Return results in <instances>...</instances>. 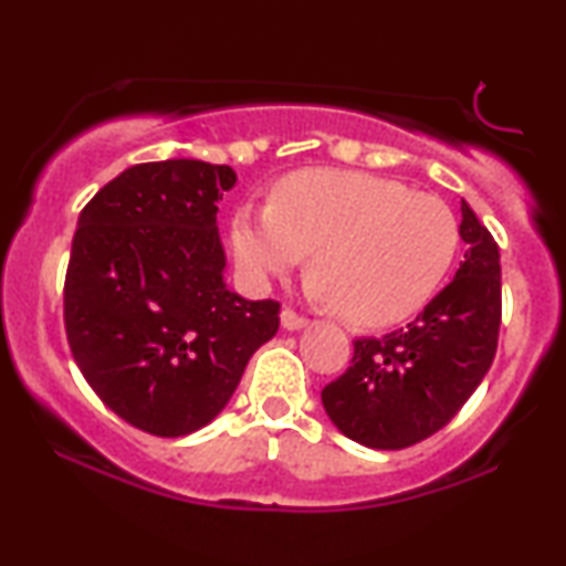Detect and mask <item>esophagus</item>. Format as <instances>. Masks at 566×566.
Segmentation results:
<instances>
[{"label": "esophagus", "mask_w": 566, "mask_h": 566, "mask_svg": "<svg viewBox=\"0 0 566 566\" xmlns=\"http://www.w3.org/2000/svg\"><path fill=\"white\" fill-rule=\"evenodd\" d=\"M282 327L290 329V333H297V329L308 327V319H305V316H301V314H295L292 308H284L282 311Z\"/></svg>", "instance_id": "esophagus-1"}]
</instances>
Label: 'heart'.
I'll list each match as a JSON object with an SVG mask.
<instances>
[{
    "label": "heart",
    "mask_w": 566,
    "mask_h": 566,
    "mask_svg": "<svg viewBox=\"0 0 566 566\" xmlns=\"http://www.w3.org/2000/svg\"><path fill=\"white\" fill-rule=\"evenodd\" d=\"M239 271L255 287L314 250L308 295L365 327L396 324L431 301L460 247L458 218L431 193L367 172L303 170L269 205L231 220Z\"/></svg>",
    "instance_id": "obj_1"
}]
</instances>
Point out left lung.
<instances>
[{
    "instance_id": "8db88e82",
    "label": "left lung",
    "mask_w": 566,
    "mask_h": 566,
    "mask_svg": "<svg viewBox=\"0 0 566 566\" xmlns=\"http://www.w3.org/2000/svg\"><path fill=\"white\" fill-rule=\"evenodd\" d=\"M460 216L469 250L452 282L407 327L354 340L346 375L324 386V412L343 437L373 450L418 444L450 423L492 367L500 252L465 199Z\"/></svg>"
}]
</instances>
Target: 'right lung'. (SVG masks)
<instances>
[{"mask_svg":"<svg viewBox=\"0 0 566 566\" xmlns=\"http://www.w3.org/2000/svg\"><path fill=\"white\" fill-rule=\"evenodd\" d=\"M229 165L146 161L106 184L76 223L63 319L76 367L122 420L186 437L216 420L279 329L276 301L226 284L218 201Z\"/></svg>","mask_w":566,"mask_h":566,"instance_id":"1","label":"right lung"}]
</instances>
